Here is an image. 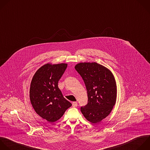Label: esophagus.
<instances>
[{"mask_svg":"<svg viewBox=\"0 0 150 150\" xmlns=\"http://www.w3.org/2000/svg\"><path fill=\"white\" fill-rule=\"evenodd\" d=\"M78 106V104L76 102H73L72 103V107H76Z\"/></svg>","mask_w":150,"mask_h":150,"instance_id":"1","label":"esophagus"}]
</instances>
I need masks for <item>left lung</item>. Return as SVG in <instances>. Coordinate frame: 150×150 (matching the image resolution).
I'll list each match as a JSON object with an SVG mask.
<instances>
[{"mask_svg": "<svg viewBox=\"0 0 150 150\" xmlns=\"http://www.w3.org/2000/svg\"><path fill=\"white\" fill-rule=\"evenodd\" d=\"M85 83L88 103L81 111L89 122L96 124L111 112L117 98V86L112 72L96 62L79 63L75 67Z\"/></svg>", "mask_w": 150, "mask_h": 150, "instance_id": "1", "label": "left lung"}]
</instances>
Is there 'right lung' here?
<instances>
[{"label": "right lung", "mask_w": 150, "mask_h": 150, "mask_svg": "<svg viewBox=\"0 0 150 150\" xmlns=\"http://www.w3.org/2000/svg\"><path fill=\"white\" fill-rule=\"evenodd\" d=\"M68 65L47 64L35 74L30 87V100L35 112L49 122L60 119L72 104L63 96L58 81Z\"/></svg>", "instance_id": "add662e5"}]
</instances>
